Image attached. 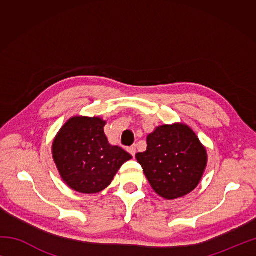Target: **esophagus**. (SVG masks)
I'll return each mask as SVG.
<instances>
[{"mask_svg":"<svg viewBox=\"0 0 256 256\" xmlns=\"http://www.w3.org/2000/svg\"><path fill=\"white\" fill-rule=\"evenodd\" d=\"M128 152L131 154L133 156V157H134V156H136V146H130V148H128Z\"/></svg>","mask_w":256,"mask_h":256,"instance_id":"obj_1","label":"esophagus"}]
</instances>
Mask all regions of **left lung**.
Segmentation results:
<instances>
[{"label": "left lung", "mask_w": 256, "mask_h": 256, "mask_svg": "<svg viewBox=\"0 0 256 256\" xmlns=\"http://www.w3.org/2000/svg\"><path fill=\"white\" fill-rule=\"evenodd\" d=\"M146 151L136 158L159 196L175 200L196 190L206 168L208 152L188 125H160L146 136Z\"/></svg>", "instance_id": "8db88e82"}]
</instances>
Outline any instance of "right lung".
I'll list each match as a JSON object with an SVG mask.
<instances>
[{"instance_id":"right-lung-1","label":"right lung","mask_w":256,"mask_h":256,"mask_svg":"<svg viewBox=\"0 0 256 256\" xmlns=\"http://www.w3.org/2000/svg\"><path fill=\"white\" fill-rule=\"evenodd\" d=\"M99 116H73L60 128L52 154L64 183L73 190L96 194L110 186L116 172L132 156L112 146Z\"/></svg>"}]
</instances>
